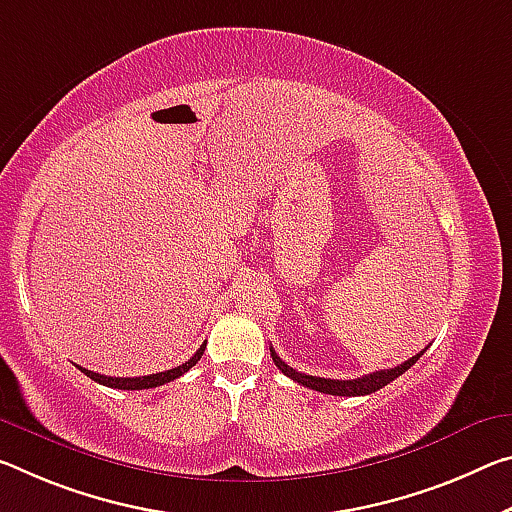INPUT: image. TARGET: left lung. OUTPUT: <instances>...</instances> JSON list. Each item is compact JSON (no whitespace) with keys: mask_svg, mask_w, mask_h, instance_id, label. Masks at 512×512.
Returning <instances> with one entry per match:
<instances>
[{"mask_svg":"<svg viewBox=\"0 0 512 512\" xmlns=\"http://www.w3.org/2000/svg\"><path fill=\"white\" fill-rule=\"evenodd\" d=\"M426 348H424V351H419L417 355H412L410 360H405L403 364H399V367L383 369V371H373V373H367V376L355 378V380H335V378L307 376V373H300L294 367H289L287 362H282L278 358V353L273 351V346H271V358L275 362V367H278L282 373H285V376H289L291 380H296L298 385L314 389V392H323V394H332V396H367V394L378 392V389H383L387 383H392L394 378H399L401 373L408 371L412 364H415L421 358V355L426 353Z\"/></svg>","mask_w":512,"mask_h":512,"instance_id":"1","label":"left lung"}]
</instances>
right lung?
Returning <instances> with one entry per match:
<instances>
[{"instance_id":"obj_1","label":"right lung","mask_w":512,"mask_h":512,"mask_svg":"<svg viewBox=\"0 0 512 512\" xmlns=\"http://www.w3.org/2000/svg\"><path fill=\"white\" fill-rule=\"evenodd\" d=\"M205 346L202 344L196 355L189 362L180 364V367L175 369H168V371H161V373H150V376H139V378H113V376H102V373H95V371H88L84 367H77L81 373H86L88 378L95 380V383L100 385H107V387H113V389H150V387H159V385H166L170 383V380L180 378L182 373L189 371L191 367H196V362L202 358V353H205Z\"/></svg>"}]
</instances>
